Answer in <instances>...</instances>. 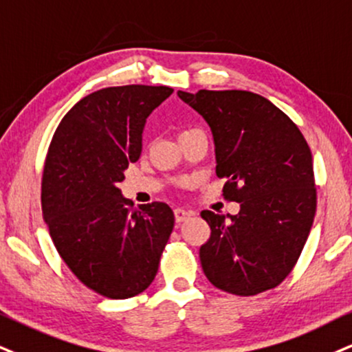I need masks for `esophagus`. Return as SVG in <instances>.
Listing matches in <instances>:
<instances>
[{"instance_id": "1", "label": "esophagus", "mask_w": 352, "mask_h": 352, "mask_svg": "<svg viewBox=\"0 0 352 352\" xmlns=\"http://www.w3.org/2000/svg\"><path fill=\"white\" fill-rule=\"evenodd\" d=\"M190 215H194L190 210H186V209H175V219H176L177 223L186 222V220H188Z\"/></svg>"}]
</instances>
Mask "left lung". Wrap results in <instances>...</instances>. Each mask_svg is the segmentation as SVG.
I'll return each instance as SVG.
<instances>
[{
    "label": "left lung",
    "mask_w": 352,
    "mask_h": 352,
    "mask_svg": "<svg viewBox=\"0 0 352 352\" xmlns=\"http://www.w3.org/2000/svg\"><path fill=\"white\" fill-rule=\"evenodd\" d=\"M177 96L209 124L215 173L236 215L202 210L210 238L199 250L204 274L217 289L256 296L279 285L296 266L316 210L311 151L302 132L266 98L250 91Z\"/></svg>",
    "instance_id": "left-lung-1"
}]
</instances>
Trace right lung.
Here are the masks:
<instances>
[{"label":"right lung","mask_w":352,"mask_h":352,"mask_svg":"<svg viewBox=\"0 0 352 352\" xmlns=\"http://www.w3.org/2000/svg\"><path fill=\"white\" fill-rule=\"evenodd\" d=\"M168 86H112L78 101L55 130L42 176V214L52 241L86 287L129 298L153 282L175 227L164 202L133 209L119 183L142 153L146 117Z\"/></svg>","instance_id":"right-lung-1"}]
</instances>
